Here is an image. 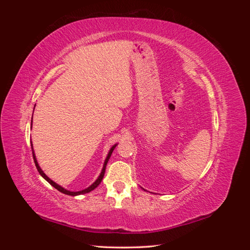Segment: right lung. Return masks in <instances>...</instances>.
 I'll use <instances>...</instances> for the list:
<instances>
[{"label": "right lung", "instance_id": "right-lung-1", "mask_svg": "<svg viewBox=\"0 0 250 250\" xmlns=\"http://www.w3.org/2000/svg\"><path fill=\"white\" fill-rule=\"evenodd\" d=\"M35 107V106H34ZM31 127H32V120H31ZM117 145L118 144H115V145H113L111 148H110V150H109V152H108V154H107V156H106V158H105V162H104V165H103V168H102V171H101V173H100V175H99V177L97 178V180L95 181V183L92 185V186H89L88 188H84V190H82V191H78V192H72V191H67V190H65L64 188H62V186H59V185H57L56 183H54V181H53L52 179H50L46 174L43 173V171L41 169V167H40V165H39V163H37V161H36V157H35V154H34V151H33V146H32V143H31V148H32V154H33V160H34V163H35V166H36V169H37V171L40 172V174L41 175L46 179L48 183L52 186V187H54L56 190H58L59 192H62V193H63V194H65V195H71V196H77V195H81V194H86V193H89L90 191H93V190H95V188L99 186L100 184H101V181H102V179H103V176H104V173H105V168H106V165H107V163H108V160H109V157H110V155H111V153H112V151H113V149H115L116 147H117Z\"/></svg>", "mask_w": 250, "mask_h": 250}]
</instances>
